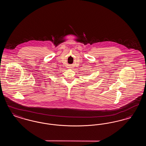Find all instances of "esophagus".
<instances>
[{
    "mask_svg": "<svg viewBox=\"0 0 146 146\" xmlns=\"http://www.w3.org/2000/svg\"><path fill=\"white\" fill-rule=\"evenodd\" d=\"M68 68H72V67H71V66H69V67H68Z\"/></svg>",
    "mask_w": 146,
    "mask_h": 146,
    "instance_id": "esophagus-1",
    "label": "esophagus"
}]
</instances>
